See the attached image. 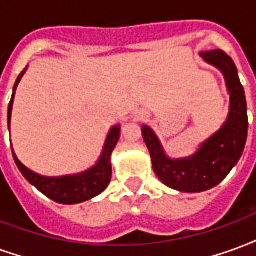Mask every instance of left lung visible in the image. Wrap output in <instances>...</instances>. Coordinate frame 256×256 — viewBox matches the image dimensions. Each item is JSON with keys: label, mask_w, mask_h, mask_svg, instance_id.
Instances as JSON below:
<instances>
[{"label": "left lung", "mask_w": 256, "mask_h": 256, "mask_svg": "<svg viewBox=\"0 0 256 256\" xmlns=\"http://www.w3.org/2000/svg\"><path fill=\"white\" fill-rule=\"evenodd\" d=\"M200 56L224 74L230 96L229 115L222 128L206 140L194 155L170 159L154 130L142 126L154 172L164 185L180 192L198 193L216 186L240 160L247 141V102L233 60L220 49L202 52Z\"/></svg>", "instance_id": "left-lung-1"}]
</instances>
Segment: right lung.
<instances>
[{
	"instance_id": "1",
	"label": "right lung",
	"mask_w": 256,
	"mask_h": 256,
	"mask_svg": "<svg viewBox=\"0 0 256 256\" xmlns=\"http://www.w3.org/2000/svg\"><path fill=\"white\" fill-rule=\"evenodd\" d=\"M24 71L20 74L16 84L14 86V93H12V98L9 102L8 106V126L10 124V115H12V106H14V92L19 84L20 79L24 75ZM120 137V126L116 124L110 130V133L106 136V144L101 152L100 159L97 160L94 166L90 167L89 170L79 174H74V176H63V177H45V176H40L36 172H31L30 168L22 163L18 159V156L12 150V155H14V163L23 174V177L34 185L38 190L44 193L46 198H52L53 202L62 204H78L86 200L93 198L97 194H100L104 189L108 186V184L111 181L112 176V166H111V154L114 148L116 146L118 141Z\"/></svg>"
}]
</instances>
